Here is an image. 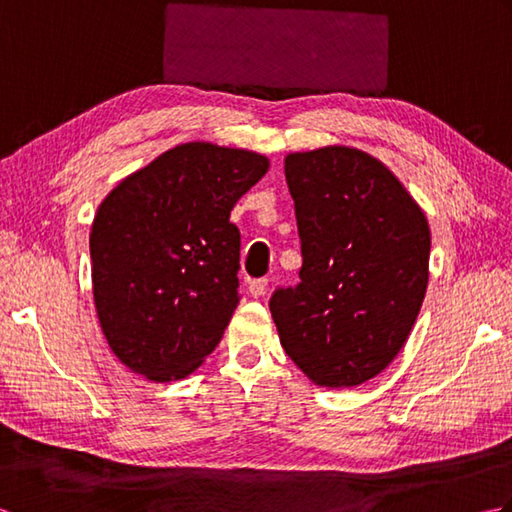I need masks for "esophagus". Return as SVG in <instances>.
Wrapping results in <instances>:
<instances>
[{
  "label": "esophagus",
  "mask_w": 512,
  "mask_h": 512,
  "mask_svg": "<svg viewBox=\"0 0 512 512\" xmlns=\"http://www.w3.org/2000/svg\"><path fill=\"white\" fill-rule=\"evenodd\" d=\"M266 288H268V279H266V277L253 279V281H250V284H248V292H250V295H253L255 299L262 297L264 292H266Z\"/></svg>",
  "instance_id": "esophagus-1"
}]
</instances>
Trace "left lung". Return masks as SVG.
Wrapping results in <instances>:
<instances>
[{
  "instance_id": "1",
  "label": "left lung",
  "mask_w": 512,
  "mask_h": 512,
  "mask_svg": "<svg viewBox=\"0 0 512 512\" xmlns=\"http://www.w3.org/2000/svg\"><path fill=\"white\" fill-rule=\"evenodd\" d=\"M303 264L270 312L295 365L321 387H354L394 361L429 281L431 231L383 162L354 147L286 156Z\"/></svg>"
}]
</instances>
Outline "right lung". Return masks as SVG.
<instances>
[{
  "mask_svg": "<svg viewBox=\"0 0 512 512\" xmlns=\"http://www.w3.org/2000/svg\"><path fill=\"white\" fill-rule=\"evenodd\" d=\"M266 171L255 151L184 143L101 202L90 233L96 314L132 372L169 383L220 343L239 303L231 211Z\"/></svg>",
  "mask_w": 512,
  "mask_h": 512,
  "instance_id": "right-lung-1",
  "label": "right lung"
}]
</instances>
